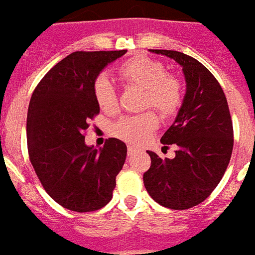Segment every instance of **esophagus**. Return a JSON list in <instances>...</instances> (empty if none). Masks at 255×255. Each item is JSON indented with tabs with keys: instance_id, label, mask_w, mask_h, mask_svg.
<instances>
[{
	"instance_id": "1",
	"label": "esophagus",
	"mask_w": 255,
	"mask_h": 255,
	"mask_svg": "<svg viewBox=\"0 0 255 255\" xmlns=\"http://www.w3.org/2000/svg\"><path fill=\"white\" fill-rule=\"evenodd\" d=\"M136 151V148L133 145H128V155H132Z\"/></svg>"
}]
</instances>
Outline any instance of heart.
<instances>
[{"label":"heart","mask_w":255,"mask_h":255,"mask_svg":"<svg viewBox=\"0 0 255 255\" xmlns=\"http://www.w3.org/2000/svg\"><path fill=\"white\" fill-rule=\"evenodd\" d=\"M124 81L145 88V106H151L164 116L177 111L182 102V85L177 77L165 74L161 62L147 57L131 58L119 67ZM94 96L100 110L112 112L116 108V94L111 82L104 75L96 78ZM159 124L152 112L120 118L112 127V133L131 144H140L148 139Z\"/></svg>","instance_id":"1"}]
</instances>
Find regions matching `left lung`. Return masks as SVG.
<instances>
[{
  "label": "left lung",
  "mask_w": 255,
  "mask_h": 255,
  "mask_svg": "<svg viewBox=\"0 0 255 255\" xmlns=\"http://www.w3.org/2000/svg\"><path fill=\"white\" fill-rule=\"evenodd\" d=\"M182 67L185 95L177 116L161 137L176 144L173 159L155 152L144 173V186L157 204L169 209L193 208L209 196L225 173L233 151V123L228 100L213 74L197 59L173 50H149Z\"/></svg>",
  "instance_id": "8db88e82"
}]
</instances>
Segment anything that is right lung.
Returning <instances> with one entry per match:
<instances>
[{
    "instance_id": "obj_1",
    "label": "right lung",
    "mask_w": 255,
    "mask_h": 255,
    "mask_svg": "<svg viewBox=\"0 0 255 255\" xmlns=\"http://www.w3.org/2000/svg\"><path fill=\"white\" fill-rule=\"evenodd\" d=\"M127 53L75 51L58 62L34 90L27 110V148L39 181L54 201L94 212L111 201L127 145L111 137L96 149L85 143L87 122L99 114L94 83Z\"/></svg>"
}]
</instances>
